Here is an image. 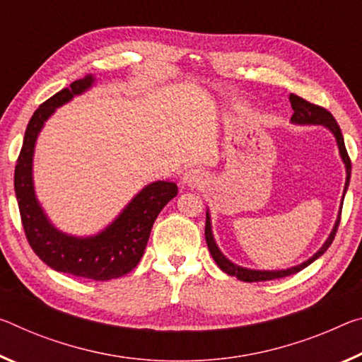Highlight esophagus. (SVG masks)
<instances>
[{
    "label": "esophagus",
    "mask_w": 362,
    "mask_h": 362,
    "mask_svg": "<svg viewBox=\"0 0 362 362\" xmlns=\"http://www.w3.org/2000/svg\"><path fill=\"white\" fill-rule=\"evenodd\" d=\"M183 183H185L187 187H192V188L203 187L206 183L204 172L199 169H190L188 172H185V175H183Z\"/></svg>",
    "instance_id": "esophagus-1"
}]
</instances>
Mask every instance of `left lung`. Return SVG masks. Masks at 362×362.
Instances as JSON below:
<instances>
[{"label": "left lung", "instance_id": "8db88e82", "mask_svg": "<svg viewBox=\"0 0 362 362\" xmlns=\"http://www.w3.org/2000/svg\"><path fill=\"white\" fill-rule=\"evenodd\" d=\"M290 103H291V107H293V116H291V122L300 124V125H324V127H327L332 132V134H334L335 140H337V145H338V150H340V156H341L343 163H345V168H346V182H345V190H343V199H345V193H346L348 185H349V177H351V159H349L348 153H346L345 140H343L341 130H340V127H338L335 117L332 116V114L327 111L325 107L313 105V103L303 100V98H300V96L293 95V93L290 95ZM340 219H341V208H340V212H338L335 226H334V228H332L329 238H327L325 243L322 245V248H320L313 257H309L308 261L298 264V266H295V267L282 269V271H256V269H246V267H242V266H237V264H233L232 261H228L227 257L221 253L219 246L216 245L214 237H212L209 212H206L204 237H206V243H208V248H209V253L212 256V259L216 261L217 266H219L223 272L228 274V275H233V277L242 280V282H266V280L282 279V277H286V275L300 272L305 267H308L309 264L317 259L319 256H322L325 251L329 250V246L332 245V242H334Z\"/></svg>", "mask_w": 362, "mask_h": 362}]
</instances>
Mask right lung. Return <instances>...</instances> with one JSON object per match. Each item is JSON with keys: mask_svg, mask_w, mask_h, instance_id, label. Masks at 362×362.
<instances>
[{"mask_svg": "<svg viewBox=\"0 0 362 362\" xmlns=\"http://www.w3.org/2000/svg\"><path fill=\"white\" fill-rule=\"evenodd\" d=\"M93 82V76L76 80L71 87L57 91L33 112L17 158L14 190L28 245L40 259L57 272L105 282L122 277L136 267L145 253L154 221L164 206L177 197L179 190L174 182L158 180L150 183L132 198L116 221L93 237L67 235L57 230L49 222L33 188L32 163L35 141L56 107L87 91Z\"/></svg>", "mask_w": 362, "mask_h": 362, "instance_id": "add662e5", "label": "right lung"}]
</instances>
